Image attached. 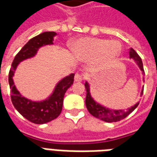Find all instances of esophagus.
I'll return each instance as SVG.
<instances>
[{
  "instance_id": "1",
  "label": "esophagus",
  "mask_w": 157,
  "mask_h": 157,
  "mask_svg": "<svg viewBox=\"0 0 157 157\" xmlns=\"http://www.w3.org/2000/svg\"><path fill=\"white\" fill-rule=\"evenodd\" d=\"M75 82H82L83 81V76H82V75H80L78 73H76L75 75Z\"/></svg>"
}]
</instances>
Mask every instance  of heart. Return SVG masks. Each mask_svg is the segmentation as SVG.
Instances as JSON below:
<instances>
[{
    "instance_id": "obj_1",
    "label": "heart",
    "mask_w": 157,
    "mask_h": 157,
    "mask_svg": "<svg viewBox=\"0 0 157 157\" xmlns=\"http://www.w3.org/2000/svg\"><path fill=\"white\" fill-rule=\"evenodd\" d=\"M75 58L83 61L94 59L95 64L102 67L109 65L121 52V44L116 40L95 38H82L72 44Z\"/></svg>"
}]
</instances>
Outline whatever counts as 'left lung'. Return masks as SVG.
I'll return each mask as SVG.
<instances>
[{
	"label": "left lung",
	"mask_w": 157,
	"mask_h": 157,
	"mask_svg": "<svg viewBox=\"0 0 157 157\" xmlns=\"http://www.w3.org/2000/svg\"><path fill=\"white\" fill-rule=\"evenodd\" d=\"M129 59H133L139 66L140 70L144 72L143 68V63H142L141 58L139 56V55L135 51L134 48H130L129 51ZM86 91V106L89 113L94 116L95 118L101 119L102 121L108 122V123H113V122L120 121L121 119H124L127 116L131 113L137 107H138L140 102H136L135 105L130 107L127 110H114V109H110L109 108H106L105 106L100 104L99 102H96L93 98L91 95L90 92V85L87 82L85 83ZM141 94H143V90L141 91Z\"/></svg>",
	"instance_id": "8db88e82"
}]
</instances>
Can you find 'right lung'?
Wrapping results in <instances>:
<instances>
[{"label":"right lung","mask_w":157,"mask_h":157,"mask_svg":"<svg viewBox=\"0 0 157 157\" xmlns=\"http://www.w3.org/2000/svg\"><path fill=\"white\" fill-rule=\"evenodd\" d=\"M56 34L55 32H44L30 39L15 56L9 72V85L12 104L24 118L37 124L52 121L60 114L64 97L67 89L74 82L75 74L71 73L62 78L56 84L51 94L42 101H33L22 96L16 87L13 75L21 62L34 57L43 46L54 44V37Z\"/></svg>","instance_id":"right-lung-1"}]
</instances>
